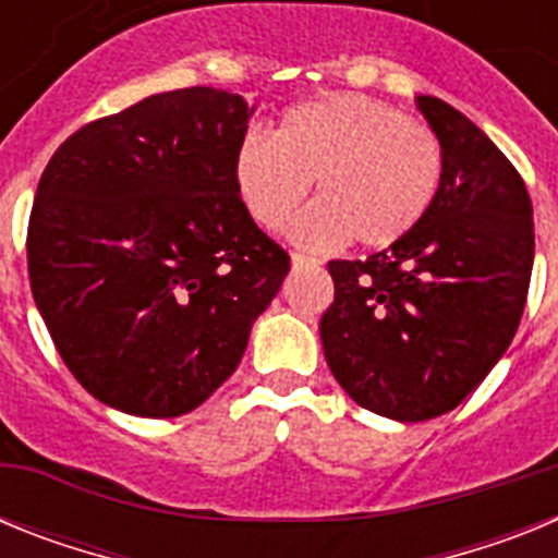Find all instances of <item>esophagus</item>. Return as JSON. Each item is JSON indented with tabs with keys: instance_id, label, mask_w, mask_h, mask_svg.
Here are the masks:
<instances>
[{
	"instance_id": "esophagus-1",
	"label": "esophagus",
	"mask_w": 558,
	"mask_h": 558,
	"mask_svg": "<svg viewBox=\"0 0 558 558\" xmlns=\"http://www.w3.org/2000/svg\"><path fill=\"white\" fill-rule=\"evenodd\" d=\"M290 263H293L295 268H299V265H322L318 259H315V256L299 254V251H293V254H290Z\"/></svg>"
}]
</instances>
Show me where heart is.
<instances>
[{
    "label": "heart",
    "instance_id": "obj_1",
    "mask_svg": "<svg viewBox=\"0 0 558 558\" xmlns=\"http://www.w3.org/2000/svg\"><path fill=\"white\" fill-rule=\"evenodd\" d=\"M315 184L318 204L293 223L304 245L352 236L388 248L411 234L445 184V145L430 125L363 95H329L284 111L274 136H245L234 186L254 223L282 229Z\"/></svg>",
    "mask_w": 558,
    "mask_h": 558
}]
</instances>
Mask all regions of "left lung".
<instances>
[{"mask_svg":"<svg viewBox=\"0 0 558 558\" xmlns=\"http://www.w3.org/2000/svg\"><path fill=\"white\" fill-rule=\"evenodd\" d=\"M445 145L425 220L368 259H332L324 357L366 411L425 422L470 397L520 327L534 268V209L500 147L438 97H416Z\"/></svg>","mask_w":558,"mask_h":558,"instance_id":"1","label":"left lung"}]
</instances>
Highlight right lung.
<instances>
[{
    "label": "right lung",
    "instance_id": "1",
    "mask_svg": "<svg viewBox=\"0 0 558 558\" xmlns=\"http://www.w3.org/2000/svg\"><path fill=\"white\" fill-rule=\"evenodd\" d=\"M251 111L209 86L145 97L72 133L41 172L33 299L69 372L117 411H195L288 276L234 186Z\"/></svg>",
    "mask_w": 558,
    "mask_h": 558
}]
</instances>
